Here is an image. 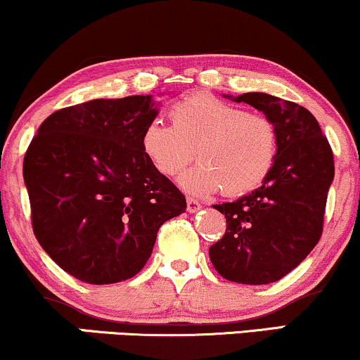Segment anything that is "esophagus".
Wrapping results in <instances>:
<instances>
[{
    "label": "esophagus",
    "instance_id": "obj_1",
    "mask_svg": "<svg viewBox=\"0 0 360 360\" xmlns=\"http://www.w3.org/2000/svg\"><path fill=\"white\" fill-rule=\"evenodd\" d=\"M186 202H188V206H186V210H188L189 213H196V211L201 210V205H199L196 199L188 198V201H186Z\"/></svg>",
    "mask_w": 360,
    "mask_h": 360
}]
</instances>
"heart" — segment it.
<instances>
[{
	"instance_id": "1",
	"label": "heart",
	"mask_w": 360,
	"mask_h": 360,
	"mask_svg": "<svg viewBox=\"0 0 360 360\" xmlns=\"http://www.w3.org/2000/svg\"><path fill=\"white\" fill-rule=\"evenodd\" d=\"M171 124L149 120L141 134V149L162 176H174L191 162L199 164L181 176L184 191L207 196L223 188L236 198L259 188L278 155V131L268 115L253 114L207 94L176 102L169 109Z\"/></svg>"
}]
</instances>
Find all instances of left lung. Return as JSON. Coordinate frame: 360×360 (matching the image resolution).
<instances>
[{
    "mask_svg": "<svg viewBox=\"0 0 360 360\" xmlns=\"http://www.w3.org/2000/svg\"><path fill=\"white\" fill-rule=\"evenodd\" d=\"M270 117L278 131V155L258 189L233 202L214 205L226 231L210 248L223 278L265 285L283 278L319 243L327 194L333 181V154L320 125L305 107L274 95H238Z\"/></svg>",
    "mask_w": 360,
    "mask_h": 360,
    "instance_id": "1",
    "label": "left lung"
}]
</instances>
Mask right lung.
<instances>
[{"instance_id": "1", "label": "right lung", "mask_w": 360, "mask_h": 360, "mask_svg": "<svg viewBox=\"0 0 360 360\" xmlns=\"http://www.w3.org/2000/svg\"><path fill=\"white\" fill-rule=\"evenodd\" d=\"M150 95L65 107L46 117L23 159L32 226L62 270L85 283L132 278L184 194L141 149L155 119Z\"/></svg>"}]
</instances>
